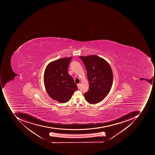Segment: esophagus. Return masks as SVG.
I'll return each mask as SVG.
<instances>
[{
  "mask_svg": "<svg viewBox=\"0 0 155 155\" xmlns=\"http://www.w3.org/2000/svg\"><path fill=\"white\" fill-rule=\"evenodd\" d=\"M80 85H81L80 84H77V87H78V88H80Z\"/></svg>",
  "mask_w": 155,
  "mask_h": 155,
  "instance_id": "obj_1",
  "label": "esophagus"
}]
</instances>
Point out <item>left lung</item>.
Returning <instances> with one entry per match:
<instances>
[{
  "label": "left lung",
  "instance_id": "left-lung-1",
  "mask_svg": "<svg viewBox=\"0 0 155 155\" xmlns=\"http://www.w3.org/2000/svg\"><path fill=\"white\" fill-rule=\"evenodd\" d=\"M86 70L89 88L84 94L87 101L91 104L98 103L104 99L110 91L113 75L109 63L104 59L95 55L80 56Z\"/></svg>",
  "mask_w": 155,
  "mask_h": 155
}]
</instances>
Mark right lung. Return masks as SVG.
Returning <instances> with one entry per match:
<instances>
[{"label":"right lung","instance_id":"right-lung-1","mask_svg":"<svg viewBox=\"0 0 155 155\" xmlns=\"http://www.w3.org/2000/svg\"><path fill=\"white\" fill-rule=\"evenodd\" d=\"M72 57L62 58L48 64L45 70L44 82L48 95L60 103L68 102L78 89L72 76L68 72Z\"/></svg>","mask_w":155,"mask_h":155}]
</instances>
